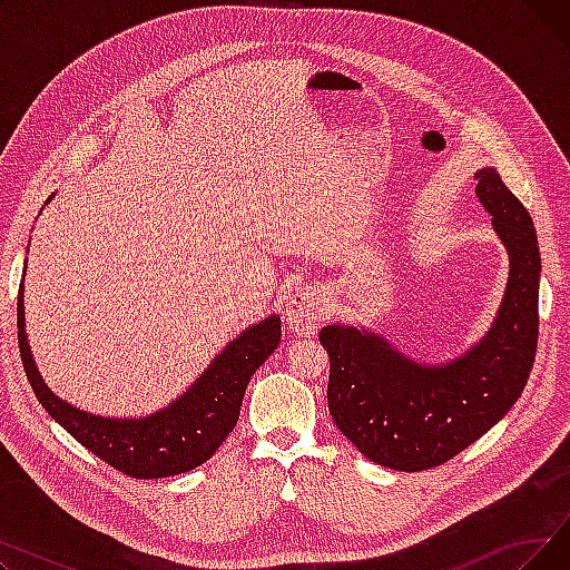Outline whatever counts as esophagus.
Wrapping results in <instances>:
<instances>
[{
  "mask_svg": "<svg viewBox=\"0 0 570 570\" xmlns=\"http://www.w3.org/2000/svg\"><path fill=\"white\" fill-rule=\"evenodd\" d=\"M325 291L318 284L303 286L286 303V321L297 335H312L325 312Z\"/></svg>",
  "mask_w": 570,
  "mask_h": 570,
  "instance_id": "obj_1",
  "label": "esophagus"
}]
</instances>
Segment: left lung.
<instances>
[{
    "instance_id": "1",
    "label": "left lung",
    "mask_w": 570,
    "mask_h": 570,
    "mask_svg": "<svg viewBox=\"0 0 570 570\" xmlns=\"http://www.w3.org/2000/svg\"><path fill=\"white\" fill-rule=\"evenodd\" d=\"M475 196L492 215L511 269L488 335L443 365H421L391 342L351 325L318 333L331 355L327 409L367 460L423 471L490 432L522 395L538 344L541 254L527 207L494 168L475 173Z\"/></svg>"
}]
</instances>
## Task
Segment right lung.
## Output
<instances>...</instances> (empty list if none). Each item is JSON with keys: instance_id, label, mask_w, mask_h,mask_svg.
<instances>
[{"instance_id": "obj_1", "label": "right lung", "mask_w": 570, "mask_h": 570, "mask_svg": "<svg viewBox=\"0 0 570 570\" xmlns=\"http://www.w3.org/2000/svg\"><path fill=\"white\" fill-rule=\"evenodd\" d=\"M22 297L20 284L18 346L27 381L37 400L87 451H92L112 469L131 478H142V481L187 473L219 451L237 423L249 379L282 340L279 316H267L228 342L191 383L189 391L161 411L142 417H104L80 411L52 395L27 344Z\"/></svg>"}]
</instances>
